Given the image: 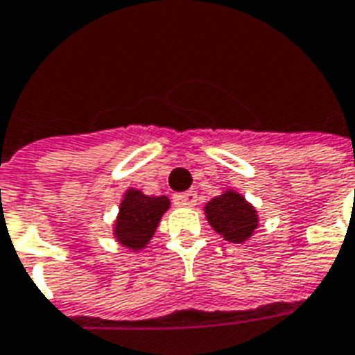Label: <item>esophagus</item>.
I'll return each mask as SVG.
<instances>
[{"instance_id": "34e87169", "label": "esophagus", "mask_w": 355, "mask_h": 355, "mask_svg": "<svg viewBox=\"0 0 355 355\" xmlns=\"http://www.w3.org/2000/svg\"><path fill=\"white\" fill-rule=\"evenodd\" d=\"M196 193L194 191H189V193H181V194H175L174 196V202L178 206H183V207H194L196 206Z\"/></svg>"}]
</instances>
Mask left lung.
<instances>
[{"instance_id": "left-lung-1", "label": "left lung", "mask_w": 355, "mask_h": 355, "mask_svg": "<svg viewBox=\"0 0 355 355\" xmlns=\"http://www.w3.org/2000/svg\"><path fill=\"white\" fill-rule=\"evenodd\" d=\"M204 211L213 230L230 243H243L258 228L254 206L234 189H226L225 193L209 200Z\"/></svg>"}]
</instances>
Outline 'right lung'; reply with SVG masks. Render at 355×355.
Instances as JSON below:
<instances>
[{"label":"right lung","instance_id":"add662e5","mask_svg":"<svg viewBox=\"0 0 355 355\" xmlns=\"http://www.w3.org/2000/svg\"><path fill=\"white\" fill-rule=\"evenodd\" d=\"M168 207L170 200L166 196H148L138 189H127L114 223L117 243L135 252L142 250L153 238Z\"/></svg>","mask_w":355,"mask_h":355}]
</instances>
